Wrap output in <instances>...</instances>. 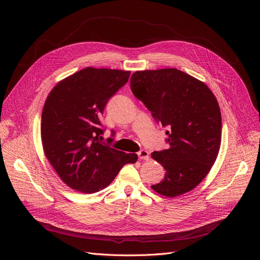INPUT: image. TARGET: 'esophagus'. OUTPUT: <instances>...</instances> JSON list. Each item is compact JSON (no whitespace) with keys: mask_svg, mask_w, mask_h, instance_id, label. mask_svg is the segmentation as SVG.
<instances>
[{"mask_svg":"<svg viewBox=\"0 0 260 260\" xmlns=\"http://www.w3.org/2000/svg\"><path fill=\"white\" fill-rule=\"evenodd\" d=\"M138 157L141 160H146L147 161L149 159V153L147 151H145V149H141L140 152H138Z\"/></svg>","mask_w":260,"mask_h":260,"instance_id":"esophagus-1","label":"esophagus"}]
</instances>
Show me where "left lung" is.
I'll return each mask as SVG.
<instances>
[{"mask_svg":"<svg viewBox=\"0 0 260 260\" xmlns=\"http://www.w3.org/2000/svg\"><path fill=\"white\" fill-rule=\"evenodd\" d=\"M131 89L167 131L169 148L152 153L166 170L152 188L176 197L195 188L211 171L221 142V113L211 89L176 68L136 72Z\"/></svg>","mask_w":260,"mask_h":260,"instance_id":"8db88e82","label":"left lung"}]
</instances>
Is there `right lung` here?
Listing matches in <instances>:
<instances>
[{
  "label": "right lung",
  "instance_id": "obj_1",
  "mask_svg": "<svg viewBox=\"0 0 260 260\" xmlns=\"http://www.w3.org/2000/svg\"><path fill=\"white\" fill-rule=\"evenodd\" d=\"M131 72L86 67L65 78L45 101L41 138L45 156L62 181L90 194L109 185L137 154H126L100 141L101 116ZM113 139H109L112 142Z\"/></svg>",
  "mask_w": 260,
  "mask_h": 260
}]
</instances>
